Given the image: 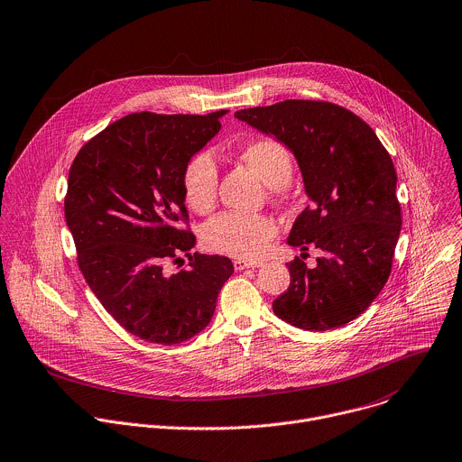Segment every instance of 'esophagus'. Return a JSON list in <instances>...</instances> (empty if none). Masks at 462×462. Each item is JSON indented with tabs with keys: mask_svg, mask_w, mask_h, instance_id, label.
Returning <instances> with one entry per match:
<instances>
[{
	"mask_svg": "<svg viewBox=\"0 0 462 462\" xmlns=\"http://www.w3.org/2000/svg\"><path fill=\"white\" fill-rule=\"evenodd\" d=\"M261 264H263L261 261H246V259H236V261H234V268H236V270L255 268V266H261Z\"/></svg>",
	"mask_w": 462,
	"mask_h": 462,
	"instance_id": "esophagus-1",
	"label": "esophagus"
}]
</instances>
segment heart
<instances>
[{"label":"heart","instance_id":"obj_1","mask_svg":"<svg viewBox=\"0 0 462 462\" xmlns=\"http://www.w3.org/2000/svg\"><path fill=\"white\" fill-rule=\"evenodd\" d=\"M239 160L248 165L264 185L282 189L293 174L290 152L275 139H254L239 150ZM219 171L210 152L201 150L183 165L181 190L185 203L198 214H207L217 201ZM277 234V223L264 214L221 212L203 226V243L217 254L237 259L261 257Z\"/></svg>","mask_w":462,"mask_h":462}]
</instances>
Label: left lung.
Instances as JSON below:
<instances>
[{
    "label": "left lung",
    "instance_id": "1",
    "mask_svg": "<svg viewBox=\"0 0 462 462\" xmlns=\"http://www.w3.org/2000/svg\"><path fill=\"white\" fill-rule=\"evenodd\" d=\"M236 117L288 146L310 198L288 245L323 250L309 268L288 263L290 286L272 309L312 332L345 327L384 288L401 234L397 174L390 153L359 116L328 101L284 99Z\"/></svg>",
    "mask_w": 462,
    "mask_h": 462
}]
</instances>
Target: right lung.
<instances>
[{"label": "right lung", "instance_id": "1", "mask_svg": "<svg viewBox=\"0 0 462 462\" xmlns=\"http://www.w3.org/2000/svg\"><path fill=\"white\" fill-rule=\"evenodd\" d=\"M223 114H128L88 139L69 171L65 219L78 266L103 309L148 343L199 334L234 273L228 257L190 255L181 190L183 165L219 132ZM180 253L191 266L167 274Z\"/></svg>", "mask_w": 462, "mask_h": 462}]
</instances>
